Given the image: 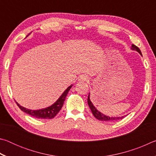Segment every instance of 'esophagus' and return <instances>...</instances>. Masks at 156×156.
Segmentation results:
<instances>
[{"label": "esophagus", "mask_w": 156, "mask_h": 156, "mask_svg": "<svg viewBox=\"0 0 156 156\" xmlns=\"http://www.w3.org/2000/svg\"><path fill=\"white\" fill-rule=\"evenodd\" d=\"M87 80H88V77L84 75L81 76L80 78H79V81L81 82V83H84V82H87Z\"/></svg>", "instance_id": "1"}]
</instances>
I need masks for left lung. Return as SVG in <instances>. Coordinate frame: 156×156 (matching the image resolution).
Returning <instances> with one entry per match:
<instances>
[{
	"mask_svg": "<svg viewBox=\"0 0 156 156\" xmlns=\"http://www.w3.org/2000/svg\"><path fill=\"white\" fill-rule=\"evenodd\" d=\"M131 49L133 50H136L138 52L140 53V54L142 55V53L141 51L140 50V49L138 48V47L136 46L135 44H132L131 45ZM87 102H88V105H89V107H90L91 111L92 113H93V115L95 116V118H97L98 120H102V121H106V122H112V121H115V120H120V119H122L124 118V116L122 117H109V116H107L104 114H102V113H100V112H98L95 107L92 104V102H91L90 98H89V96H88V99H87Z\"/></svg>",
	"mask_w": 156,
	"mask_h": 156,
	"instance_id": "1",
	"label": "left lung"
}]
</instances>
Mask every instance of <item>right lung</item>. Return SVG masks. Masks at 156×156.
Here are the masks:
<instances>
[{
  "instance_id": "1",
  "label": "right lung",
  "mask_w": 156,
  "mask_h": 156,
  "mask_svg": "<svg viewBox=\"0 0 156 156\" xmlns=\"http://www.w3.org/2000/svg\"><path fill=\"white\" fill-rule=\"evenodd\" d=\"M72 85L66 89L64 93L62 94V96H60L57 101L55 102L54 105H52L51 106H50L45 109H39V110H30L28 109H26L25 107H23L22 106L16 102L18 107L23 111V112H25L27 114L30 115L33 117L36 118H39V119H51V118H54L55 116L57 115V113L60 112V110L61 109L63 104H64L66 96H67V94L69 91L70 90V89L72 88Z\"/></svg>"
}]
</instances>
